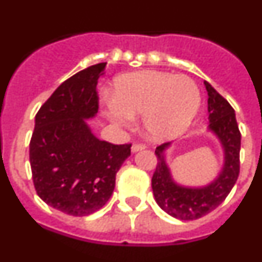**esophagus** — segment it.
<instances>
[{
    "label": "esophagus",
    "instance_id": "obj_1",
    "mask_svg": "<svg viewBox=\"0 0 262 262\" xmlns=\"http://www.w3.org/2000/svg\"><path fill=\"white\" fill-rule=\"evenodd\" d=\"M144 148H145L144 144H133V147H131V151L138 152V151H142V149H144Z\"/></svg>",
    "mask_w": 262,
    "mask_h": 262
}]
</instances>
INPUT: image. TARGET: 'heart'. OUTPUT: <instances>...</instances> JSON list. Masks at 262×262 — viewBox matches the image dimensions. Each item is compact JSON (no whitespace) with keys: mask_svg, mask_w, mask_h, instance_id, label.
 <instances>
[{"mask_svg":"<svg viewBox=\"0 0 262 262\" xmlns=\"http://www.w3.org/2000/svg\"><path fill=\"white\" fill-rule=\"evenodd\" d=\"M202 97L191 78L159 71H140L115 80L105 115L111 123L129 126L142 115L144 133L154 140L184 134L200 113Z\"/></svg>","mask_w":262,"mask_h":262,"instance_id":"heart-1","label":"heart"}]
</instances>
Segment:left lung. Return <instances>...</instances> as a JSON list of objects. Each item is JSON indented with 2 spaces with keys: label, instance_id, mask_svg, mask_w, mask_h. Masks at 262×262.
<instances>
[{
  "label": "left lung",
  "instance_id": "obj_1",
  "mask_svg": "<svg viewBox=\"0 0 262 262\" xmlns=\"http://www.w3.org/2000/svg\"><path fill=\"white\" fill-rule=\"evenodd\" d=\"M207 90L209 129L214 134L224 152V161L219 174L214 181L205 186H185L173 180L165 151L170 143H164L156 148L157 165L152 177V190L157 205L170 216L181 221H194L205 216L221 205L232 190L240 172V135L236 122L235 110L211 85L205 81Z\"/></svg>",
  "mask_w": 262,
  "mask_h": 262
}]
</instances>
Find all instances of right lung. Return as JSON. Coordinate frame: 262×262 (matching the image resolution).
<instances>
[{"label":"right lung","instance_id":"obj_1","mask_svg":"<svg viewBox=\"0 0 262 262\" xmlns=\"http://www.w3.org/2000/svg\"><path fill=\"white\" fill-rule=\"evenodd\" d=\"M106 62L64 81L39 108L30 142L34 186L48 206L85 216L105 206L131 144H111L92 133L88 119L98 113L97 82Z\"/></svg>","mask_w":262,"mask_h":262}]
</instances>
